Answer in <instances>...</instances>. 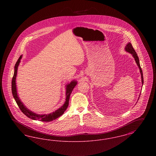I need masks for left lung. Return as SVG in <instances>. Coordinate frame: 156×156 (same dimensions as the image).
<instances>
[{
  "label": "left lung",
  "mask_w": 156,
  "mask_h": 156,
  "mask_svg": "<svg viewBox=\"0 0 156 156\" xmlns=\"http://www.w3.org/2000/svg\"><path fill=\"white\" fill-rule=\"evenodd\" d=\"M125 50H126V51L127 52H130V54H132V55L133 56L134 58L135 59L138 67L140 69V73H141V82H142V83L143 84V72H142V69H141V67H140V62H139V57L137 56V54L136 52L135 51L134 49L132 46V44L130 43H129L127 44L126 45V47H125Z\"/></svg>",
  "instance_id": "obj_1"
}]
</instances>
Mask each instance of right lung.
Wrapping results in <instances>:
<instances>
[{
  "label": "right lung",
  "instance_id": "right-lung-1",
  "mask_svg": "<svg viewBox=\"0 0 156 156\" xmlns=\"http://www.w3.org/2000/svg\"><path fill=\"white\" fill-rule=\"evenodd\" d=\"M22 58V55L19 57V58L16 62L15 66V72H14V75L12 78V94L13 96L15 98V101L16 103L17 104L19 108L21 110V111L23 113L27 116L28 118L30 119H33V120H38L43 122H50L52 121L53 120L59 118L62 115H63L64 112L66 111L67 109L69 104V97L70 95L73 91V89L76 86L77 82L75 81L71 82L70 83L68 84L66 88V101L65 102V104H64L63 106H62L60 108H59L58 110L54 112H52L51 113H50L48 115H37L32 112L30 111L27 108H26L24 105L22 104V102L20 101L19 99V97L17 96V90H16V77L17 75V68L19 66V64L20 62V59Z\"/></svg>",
  "mask_w": 156,
  "mask_h": 156
}]
</instances>
